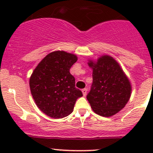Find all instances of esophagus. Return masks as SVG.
<instances>
[{
    "mask_svg": "<svg viewBox=\"0 0 153 153\" xmlns=\"http://www.w3.org/2000/svg\"><path fill=\"white\" fill-rule=\"evenodd\" d=\"M81 91H82V93L83 95H84V96H86V92H87V89H86V88H84V89H83Z\"/></svg>",
    "mask_w": 153,
    "mask_h": 153,
    "instance_id": "1",
    "label": "esophagus"
}]
</instances>
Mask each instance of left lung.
Masks as SVG:
<instances>
[{"label":"left lung","instance_id":"1","mask_svg":"<svg viewBox=\"0 0 153 153\" xmlns=\"http://www.w3.org/2000/svg\"><path fill=\"white\" fill-rule=\"evenodd\" d=\"M92 69V84L88 101L98 115L110 117L124 107L131 95V84L119 64L109 55L97 61H89Z\"/></svg>","mask_w":153,"mask_h":153}]
</instances>
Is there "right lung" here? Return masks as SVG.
I'll list each match as a JSON object with an SVG mask.
<instances>
[{
	"mask_svg": "<svg viewBox=\"0 0 153 153\" xmlns=\"http://www.w3.org/2000/svg\"><path fill=\"white\" fill-rule=\"evenodd\" d=\"M77 60L76 55L64 51L52 52L38 64L31 75L29 86L35 104L51 118L69 115L76 100L83 96L69 72Z\"/></svg>",
	"mask_w": 153,
	"mask_h": 153,
	"instance_id": "right-lung-1",
	"label": "right lung"
}]
</instances>
